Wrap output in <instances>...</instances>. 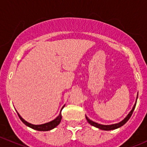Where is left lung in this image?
<instances>
[{
  "mask_svg": "<svg viewBox=\"0 0 147 147\" xmlns=\"http://www.w3.org/2000/svg\"><path fill=\"white\" fill-rule=\"evenodd\" d=\"M138 98V97H137ZM136 103L135 104V105L134 106V107H133L132 110L130 112V113L128 114V115H127V117H125V118L124 119V120H123V121H121L120 123H117V124H114V125H101V124H98V123H95V122H93L91 121L90 120H89L88 118L87 117H86V120H87V121L88 122V123H90L91 125L94 126V127H98V128H99V129H101V130H104V131H111V130H115V129H117V128H118V127H121V126H123V125L125 124L126 123H127V121L130 119V117H131V115H132L133 112H134V109H135L136 107Z\"/></svg>",
  "mask_w": 147,
  "mask_h": 147,
  "instance_id": "1",
  "label": "left lung"
}]
</instances>
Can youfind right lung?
<instances>
[{"label":"right lung","instance_id":"1","mask_svg":"<svg viewBox=\"0 0 147 147\" xmlns=\"http://www.w3.org/2000/svg\"><path fill=\"white\" fill-rule=\"evenodd\" d=\"M64 107H62V109L64 108ZM62 109H61V110H62ZM18 115H19V117H20V120H21L23 122V123H24V124H25L26 125L28 126V127H31V128H32V129H35V130H36V131H50V130L53 129V128H54V127H57V126L59 124L60 122H61V112H60L59 115L58 117L55 119V120H52V121L49 122V123H45V124H42V125L30 124V123L26 122L25 120H24V119H23L22 117L21 116L19 115V114H18Z\"/></svg>","mask_w":147,"mask_h":147}]
</instances>
